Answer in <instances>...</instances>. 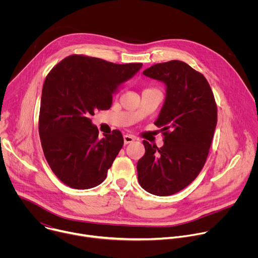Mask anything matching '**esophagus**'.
<instances>
[{
  "label": "esophagus",
  "mask_w": 258,
  "mask_h": 258,
  "mask_svg": "<svg viewBox=\"0 0 258 258\" xmlns=\"http://www.w3.org/2000/svg\"><path fill=\"white\" fill-rule=\"evenodd\" d=\"M134 141H135V138L132 135H124L123 136V142H124L125 145L130 144V143H132Z\"/></svg>",
  "instance_id": "esophagus-1"
}]
</instances>
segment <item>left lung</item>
I'll use <instances>...</instances> for the list:
<instances>
[{"label":"left lung","mask_w":258,"mask_h":258,"mask_svg":"<svg viewBox=\"0 0 258 258\" xmlns=\"http://www.w3.org/2000/svg\"><path fill=\"white\" fill-rule=\"evenodd\" d=\"M143 75L163 82L166 98L155 124L161 128V148L144 141L138 161L141 187L156 196L185 189L203 168L217 122V107L205 77L187 63L171 60L146 69Z\"/></svg>","instance_id":"8db88e82"}]
</instances>
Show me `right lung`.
I'll list each match as a JSON object with an SVG mask.
<instances>
[{
	"label": "right lung",
	"mask_w": 258,
	"mask_h": 258,
	"mask_svg": "<svg viewBox=\"0 0 258 258\" xmlns=\"http://www.w3.org/2000/svg\"><path fill=\"white\" fill-rule=\"evenodd\" d=\"M86 55H70L55 65L42 92L39 134L44 155L66 186L86 190L106 178L123 146L118 130L98 139L95 110H108L112 95L142 67Z\"/></svg>",
	"instance_id": "right-lung-1"
}]
</instances>
